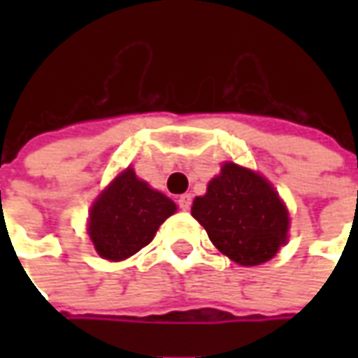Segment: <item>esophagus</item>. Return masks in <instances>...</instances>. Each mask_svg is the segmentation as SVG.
I'll use <instances>...</instances> for the list:
<instances>
[{"label":"esophagus","mask_w":358,"mask_h":358,"mask_svg":"<svg viewBox=\"0 0 358 358\" xmlns=\"http://www.w3.org/2000/svg\"><path fill=\"white\" fill-rule=\"evenodd\" d=\"M178 207L182 210H189L192 209V195L184 194L178 197Z\"/></svg>","instance_id":"esophagus-1"}]
</instances>
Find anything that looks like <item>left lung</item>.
<instances>
[{"label": "left lung", "mask_w": 358, "mask_h": 358, "mask_svg": "<svg viewBox=\"0 0 358 358\" xmlns=\"http://www.w3.org/2000/svg\"><path fill=\"white\" fill-rule=\"evenodd\" d=\"M192 217L207 230L215 248L243 266L266 263L287 240L289 218L268 182L226 163L203 197H195Z\"/></svg>", "instance_id": "8db88e82"}]
</instances>
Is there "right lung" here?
<instances>
[{"label": "right lung", "instance_id": "right-lung-1", "mask_svg": "<svg viewBox=\"0 0 358 358\" xmlns=\"http://www.w3.org/2000/svg\"><path fill=\"white\" fill-rule=\"evenodd\" d=\"M176 205L126 169L110 184L90 213L88 234L95 251L109 261H122L145 248Z\"/></svg>", "mask_w": 358, "mask_h": 358}]
</instances>
